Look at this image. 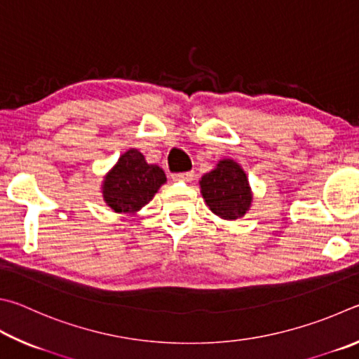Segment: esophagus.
I'll return each mask as SVG.
<instances>
[{
  "mask_svg": "<svg viewBox=\"0 0 359 359\" xmlns=\"http://www.w3.org/2000/svg\"><path fill=\"white\" fill-rule=\"evenodd\" d=\"M175 181H192L194 180V172H183V173H175L173 175Z\"/></svg>",
  "mask_w": 359,
  "mask_h": 359,
  "instance_id": "obj_1",
  "label": "esophagus"
}]
</instances>
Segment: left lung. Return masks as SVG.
Returning <instances> with one entry per match:
<instances>
[{
    "mask_svg": "<svg viewBox=\"0 0 359 359\" xmlns=\"http://www.w3.org/2000/svg\"><path fill=\"white\" fill-rule=\"evenodd\" d=\"M200 189L210 210L227 221L243 217L252 203L248 176L233 159L219 161L215 170L202 176Z\"/></svg>",
    "mask_w": 359,
    "mask_h": 359,
    "instance_id": "obj_1",
    "label": "left lung"
}]
</instances>
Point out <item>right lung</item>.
<instances>
[{
  "label": "right lung",
  "mask_w": 359,
  "mask_h": 359,
  "mask_svg": "<svg viewBox=\"0 0 359 359\" xmlns=\"http://www.w3.org/2000/svg\"><path fill=\"white\" fill-rule=\"evenodd\" d=\"M161 167L148 163L144 156L130 148L119 156L102 183L104 202L115 212L134 215L153 200L154 194L165 183Z\"/></svg>",
  "instance_id": "add662e5"
}]
</instances>
